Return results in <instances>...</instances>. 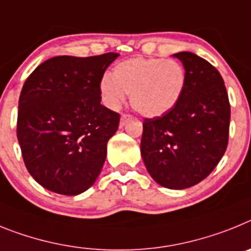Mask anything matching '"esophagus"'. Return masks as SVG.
Here are the masks:
<instances>
[{
  "mask_svg": "<svg viewBox=\"0 0 251 251\" xmlns=\"http://www.w3.org/2000/svg\"><path fill=\"white\" fill-rule=\"evenodd\" d=\"M130 120V115H121V117H120V126L123 127V126H125L126 124H127V121Z\"/></svg>",
  "mask_w": 251,
  "mask_h": 251,
  "instance_id": "34e87169",
  "label": "esophagus"
}]
</instances>
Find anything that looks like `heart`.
Masks as SVG:
<instances>
[{
    "label": "heart",
    "instance_id": "1",
    "mask_svg": "<svg viewBox=\"0 0 251 251\" xmlns=\"http://www.w3.org/2000/svg\"><path fill=\"white\" fill-rule=\"evenodd\" d=\"M187 83L186 69L179 62L160 58H132L104 74L100 92L104 104L117 110L130 95L131 106L145 117H159L173 110Z\"/></svg>",
    "mask_w": 251,
    "mask_h": 251
}]
</instances>
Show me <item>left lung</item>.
<instances>
[{
    "label": "left lung",
    "instance_id": "1",
    "mask_svg": "<svg viewBox=\"0 0 251 251\" xmlns=\"http://www.w3.org/2000/svg\"><path fill=\"white\" fill-rule=\"evenodd\" d=\"M182 62L187 83L173 110L145 119L140 150L158 184L169 189L195 186L216 168L225 154L230 103L221 74L201 56L173 54Z\"/></svg>",
    "mask_w": 251,
    "mask_h": 251
}]
</instances>
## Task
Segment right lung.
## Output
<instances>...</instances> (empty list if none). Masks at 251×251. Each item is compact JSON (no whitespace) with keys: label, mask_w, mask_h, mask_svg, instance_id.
Instances as JSON below:
<instances>
[{"label":"right lung","mask_w":251,"mask_h":251,"mask_svg":"<svg viewBox=\"0 0 251 251\" xmlns=\"http://www.w3.org/2000/svg\"><path fill=\"white\" fill-rule=\"evenodd\" d=\"M117 56H54L26 79L17 140L29 173L48 191L80 195L101 173L120 115L101 104L100 82Z\"/></svg>","instance_id":"obj_1"}]
</instances>
